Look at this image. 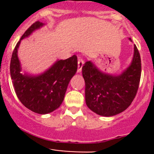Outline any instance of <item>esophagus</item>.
<instances>
[{
  "label": "esophagus",
  "mask_w": 154,
  "mask_h": 154,
  "mask_svg": "<svg viewBox=\"0 0 154 154\" xmlns=\"http://www.w3.org/2000/svg\"><path fill=\"white\" fill-rule=\"evenodd\" d=\"M84 65V60L82 58H79L78 59V69H77V72H81L82 69V66Z\"/></svg>",
  "instance_id": "obj_1"
}]
</instances>
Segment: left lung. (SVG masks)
<instances>
[{
	"instance_id": "8db88e82",
	"label": "left lung",
	"mask_w": 154,
	"mask_h": 154,
	"mask_svg": "<svg viewBox=\"0 0 154 154\" xmlns=\"http://www.w3.org/2000/svg\"><path fill=\"white\" fill-rule=\"evenodd\" d=\"M82 76L85 83V103L92 112L103 116L120 113L130 106L140 85L141 59L137 46L134 45L131 64L120 75L103 73L89 61L82 67Z\"/></svg>"
}]
</instances>
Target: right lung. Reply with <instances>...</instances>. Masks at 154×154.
Instances as JSON below:
<instances>
[{
    "label": "right lung",
    "mask_w": 154,
    "mask_h": 154,
    "mask_svg": "<svg viewBox=\"0 0 154 154\" xmlns=\"http://www.w3.org/2000/svg\"><path fill=\"white\" fill-rule=\"evenodd\" d=\"M43 25L36 21L28 28L14 48L10 64L11 77L17 98L26 108L38 114L49 113L60 106L69 82L78 68L77 56L73 55L65 60H58L38 75L21 73L17 57L21 41Z\"/></svg>",
    "instance_id": "add662e5"
}]
</instances>
